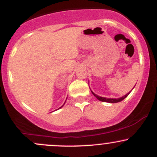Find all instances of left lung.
<instances>
[{"instance_id":"1","label":"left lung","mask_w":157,"mask_h":157,"mask_svg":"<svg viewBox=\"0 0 157 157\" xmlns=\"http://www.w3.org/2000/svg\"><path fill=\"white\" fill-rule=\"evenodd\" d=\"M91 92H92V91H91ZM129 93H130V92H129ZM129 93L126 94L125 95V96H123V97H120V98H117V99H111V98H105V97H99V96H97V94H95L94 93H93V92H92V94H94V96L96 97V98L97 99V100H100V101H102V102H111V103H114V102H121L122 100H123L124 99H125V97H127L128 95L129 94Z\"/></svg>"}]
</instances>
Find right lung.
<instances>
[{
    "mask_svg": "<svg viewBox=\"0 0 157 157\" xmlns=\"http://www.w3.org/2000/svg\"><path fill=\"white\" fill-rule=\"evenodd\" d=\"M64 104H65V103H64ZM64 104H63V105H64ZM63 105L61 106V107H63ZM61 107H60V108H61ZM60 108H59V109H60Z\"/></svg>",
    "mask_w": 157,
    "mask_h": 157,
    "instance_id": "obj_1",
    "label": "right lung"
}]
</instances>
